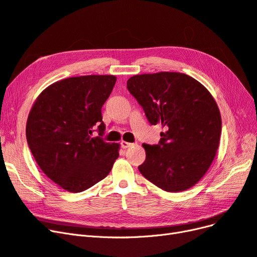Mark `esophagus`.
I'll list each match as a JSON object with an SVG mask.
<instances>
[{
    "label": "esophagus",
    "instance_id": "1",
    "mask_svg": "<svg viewBox=\"0 0 257 257\" xmlns=\"http://www.w3.org/2000/svg\"><path fill=\"white\" fill-rule=\"evenodd\" d=\"M121 148L122 149H126V148H128V147H131L132 146V144L131 143H127V141H121Z\"/></svg>",
    "mask_w": 257,
    "mask_h": 257
}]
</instances>
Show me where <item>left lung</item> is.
<instances>
[{"instance_id":"obj_1","label":"left lung","mask_w":257,"mask_h":257,"mask_svg":"<svg viewBox=\"0 0 257 257\" xmlns=\"http://www.w3.org/2000/svg\"><path fill=\"white\" fill-rule=\"evenodd\" d=\"M126 85L149 122L166 127L158 145H143L140 173L165 191L189 189L207 172L219 147L222 122L213 95L179 72L138 74Z\"/></svg>"}]
</instances>
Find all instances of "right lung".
<instances>
[{
    "label": "right lung",
    "mask_w": 257,
    "mask_h": 257,
    "mask_svg": "<svg viewBox=\"0 0 257 257\" xmlns=\"http://www.w3.org/2000/svg\"><path fill=\"white\" fill-rule=\"evenodd\" d=\"M117 77L84 75L47 87L26 122V140L40 169L70 192H81L105 179L119 156V144L105 143L102 106ZM98 126L99 136L91 137Z\"/></svg>",
    "instance_id": "add662e5"
}]
</instances>
